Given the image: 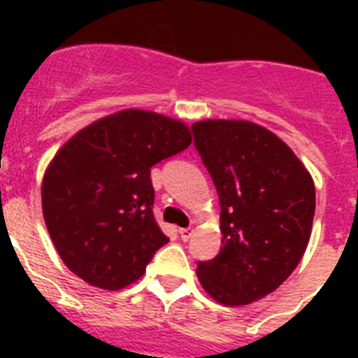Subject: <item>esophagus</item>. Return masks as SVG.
I'll use <instances>...</instances> for the list:
<instances>
[{
    "instance_id": "esophagus-1",
    "label": "esophagus",
    "mask_w": 358,
    "mask_h": 358,
    "mask_svg": "<svg viewBox=\"0 0 358 358\" xmlns=\"http://www.w3.org/2000/svg\"><path fill=\"white\" fill-rule=\"evenodd\" d=\"M191 236H193V229H182V230H180V238L184 239V241H187Z\"/></svg>"
}]
</instances>
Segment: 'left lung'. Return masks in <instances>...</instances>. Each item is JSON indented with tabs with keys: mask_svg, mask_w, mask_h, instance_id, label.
Instances as JSON below:
<instances>
[{
	"mask_svg": "<svg viewBox=\"0 0 358 358\" xmlns=\"http://www.w3.org/2000/svg\"><path fill=\"white\" fill-rule=\"evenodd\" d=\"M195 146L217 187L221 252L199 262L212 299L241 306L266 297L305 255L316 210L308 169L278 135L250 120L193 124Z\"/></svg>",
	"mask_w": 358,
	"mask_h": 358,
	"instance_id": "left-lung-1",
	"label": "left lung"
}]
</instances>
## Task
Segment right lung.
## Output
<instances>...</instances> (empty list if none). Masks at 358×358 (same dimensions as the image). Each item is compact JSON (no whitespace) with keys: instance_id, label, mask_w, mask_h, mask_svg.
Here are the masks:
<instances>
[{"instance_id":"obj_1","label":"right lung","mask_w":358,"mask_h":358,"mask_svg":"<svg viewBox=\"0 0 358 358\" xmlns=\"http://www.w3.org/2000/svg\"><path fill=\"white\" fill-rule=\"evenodd\" d=\"M185 122L122 109L80 129L42 178V213L70 271L102 289L139 280L169 238L157 227L150 167L191 145Z\"/></svg>"}]
</instances>
